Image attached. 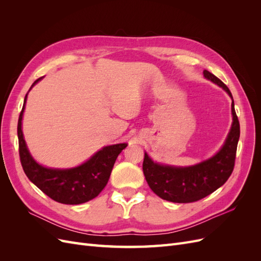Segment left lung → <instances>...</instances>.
Listing matches in <instances>:
<instances>
[{"mask_svg":"<svg viewBox=\"0 0 261 261\" xmlns=\"http://www.w3.org/2000/svg\"><path fill=\"white\" fill-rule=\"evenodd\" d=\"M203 77L221 87L232 99L231 129L223 146L209 159L189 167H174L154 162L147 152L143 171L151 191L160 198L178 203L194 202L212 194L222 186L234 169L236 148L240 139V122L234 109L231 91L218 77L203 70Z\"/></svg>","mask_w":261,"mask_h":261,"instance_id":"left-lung-1","label":"left lung"}]
</instances>
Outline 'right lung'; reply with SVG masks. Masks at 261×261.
Segmentation results:
<instances>
[{
  "instance_id": "obj_1",
  "label": "right lung",
  "mask_w": 261,
  "mask_h": 261,
  "mask_svg": "<svg viewBox=\"0 0 261 261\" xmlns=\"http://www.w3.org/2000/svg\"><path fill=\"white\" fill-rule=\"evenodd\" d=\"M42 78L40 77L31 85L29 91ZM28 92L23 100L17 125L19 156L25 174L40 191L58 202L80 204L96 198L108 184L116 158L127 147V144L106 146L75 168L53 169L43 167L30 154L21 129Z\"/></svg>"
}]
</instances>
